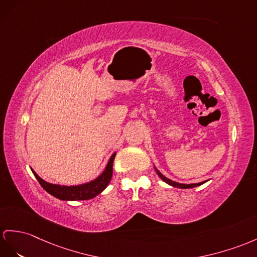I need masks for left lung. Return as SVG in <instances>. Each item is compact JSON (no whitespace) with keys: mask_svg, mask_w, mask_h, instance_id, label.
I'll return each mask as SVG.
<instances>
[{"mask_svg":"<svg viewBox=\"0 0 257 257\" xmlns=\"http://www.w3.org/2000/svg\"><path fill=\"white\" fill-rule=\"evenodd\" d=\"M155 170H156V172H157V174L159 176V178L162 180V181H165L166 183H168L169 185H171V186H174V187H180V189H192V187H195V186H198V185H202L203 183H205L206 181H204V182H199V183H192V184H182V183H178V182H174V181H172V180H170V179H168V178H166L164 174H162L161 172H159V170H157V169L155 168Z\"/></svg>","mask_w":257,"mask_h":257,"instance_id":"left-lung-1","label":"left lung"}]
</instances>
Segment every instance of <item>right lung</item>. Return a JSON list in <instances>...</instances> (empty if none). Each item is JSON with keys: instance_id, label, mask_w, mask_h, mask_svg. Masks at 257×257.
I'll use <instances>...</instances> for the list:
<instances>
[{"instance_id": "obj_1", "label": "right lung", "mask_w": 257, "mask_h": 257, "mask_svg": "<svg viewBox=\"0 0 257 257\" xmlns=\"http://www.w3.org/2000/svg\"><path fill=\"white\" fill-rule=\"evenodd\" d=\"M115 157V153L111 156L107 167H105L104 171L100 174L98 178H96L91 182L80 184V185H74V186H65V185H59V184H52L46 182L42 180L38 174L34 170H31L34 173L36 179L38 180L40 185L46 190L49 194L52 196L62 199V201H84V199H90L97 196L98 194L101 193L105 187L108 186L110 180L112 178V172H113V160Z\"/></svg>"}]
</instances>
